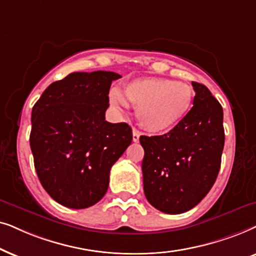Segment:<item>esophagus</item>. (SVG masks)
<instances>
[{
  "label": "esophagus",
  "instance_id": "esophagus-1",
  "mask_svg": "<svg viewBox=\"0 0 256 256\" xmlns=\"http://www.w3.org/2000/svg\"><path fill=\"white\" fill-rule=\"evenodd\" d=\"M139 137H140V134L137 130H134V132H132V140L137 142L139 140Z\"/></svg>",
  "mask_w": 256,
  "mask_h": 256
}]
</instances>
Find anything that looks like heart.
Returning <instances> with one entry per match:
<instances>
[{"label":"heart","instance_id":"obj_1","mask_svg":"<svg viewBox=\"0 0 256 256\" xmlns=\"http://www.w3.org/2000/svg\"><path fill=\"white\" fill-rule=\"evenodd\" d=\"M128 100L137 108V117L145 130L166 134L184 122L192 108L194 90L188 84L170 78L148 77L134 80L125 88ZM110 103L125 108L126 100L117 88L110 92Z\"/></svg>","mask_w":256,"mask_h":256}]
</instances>
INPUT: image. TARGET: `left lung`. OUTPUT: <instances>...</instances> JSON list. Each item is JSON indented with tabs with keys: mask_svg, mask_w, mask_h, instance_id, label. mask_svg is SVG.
<instances>
[{
	"mask_svg": "<svg viewBox=\"0 0 256 256\" xmlns=\"http://www.w3.org/2000/svg\"><path fill=\"white\" fill-rule=\"evenodd\" d=\"M184 122L162 136H142V184L148 202L168 214L196 206L216 182L224 145V111L205 85Z\"/></svg>",
	"mask_w": 256,
	"mask_h": 256,
	"instance_id": "left-lung-1",
	"label": "left lung"
}]
</instances>
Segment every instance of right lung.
Here are the masks:
<instances>
[{"label":"right lung","mask_w":256,"mask_h":256,"mask_svg":"<svg viewBox=\"0 0 256 256\" xmlns=\"http://www.w3.org/2000/svg\"><path fill=\"white\" fill-rule=\"evenodd\" d=\"M111 71L72 72L50 84L32 112L30 148L43 188L69 208L105 196L110 170L132 142L126 122L105 120Z\"/></svg>","instance_id":"right-lung-1"}]
</instances>
